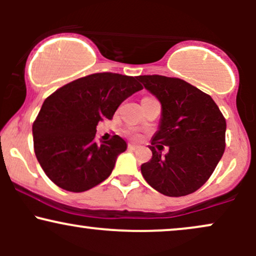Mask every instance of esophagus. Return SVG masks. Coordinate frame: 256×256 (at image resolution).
I'll return each instance as SVG.
<instances>
[{
  "instance_id": "esophagus-1",
  "label": "esophagus",
  "mask_w": 256,
  "mask_h": 256,
  "mask_svg": "<svg viewBox=\"0 0 256 256\" xmlns=\"http://www.w3.org/2000/svg\"><path fill=\"white\" fill-rule=\"evenodd\" d=\"M128 148L131 149V150H134V149L138 148V146L137 144H134V143H130V144L128 146Z\"/></svg>"
}]
</instances>
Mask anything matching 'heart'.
Instances as JSON below:
<instances>
[{"mask_svg": "<svg viewBox=\"0 0 256 256\" xmlns=\"http://www.w3.org/2000/svg\"><path fill=\"white\" fill-rule=\"evenodd\" d=\"M134 137H137V136H136V134H134Z\"/></svg>", "mask_w": 256, "mask_h": 256, "instance_id": "b5f03b06", "label": "heart"}]
</instances>
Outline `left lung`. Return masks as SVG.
Here are the masks:
<instances>
[{
	"instance_id": "8db88e82",
	"label": "left lung",
	"mask_w": 256,
	"mask_h": 256,
	"mask_svg": "<svg viewBox=\"0 0 256 256\" xmlns=\"http://www.w3.org/2000/svg\"><path fill=\"white\" fill-rule=\"evenodd\" d=\"M137 79L161 104L158 130L149 146L152 156L140 166L143 178L171 198L195 192L224 154L225 118L210 95L185 80L158 74ZM164 145L169 146L165 156L158 152Z\"/></svg>"
}]
</instances>
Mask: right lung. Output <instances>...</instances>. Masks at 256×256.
I'll return each mask as SVG.
<instances>
[{"mask_svg":"<svg viewBox=\"0 0 256 256\" xmlns=\"http://www.w3.org/2000/svg\"><path fill=\"white\" fill-rule=\"evenodd\" d=\"M142 89L137 77L104 72L73 80L46 98L32 134L38 162L52 183L83 192L110 177L128 144L118 134L98 143L96 126Z\"/></svg>","mask_w":256,"mask_h":256,"instance_id":"1","label":"right lung"}]
</instances>
